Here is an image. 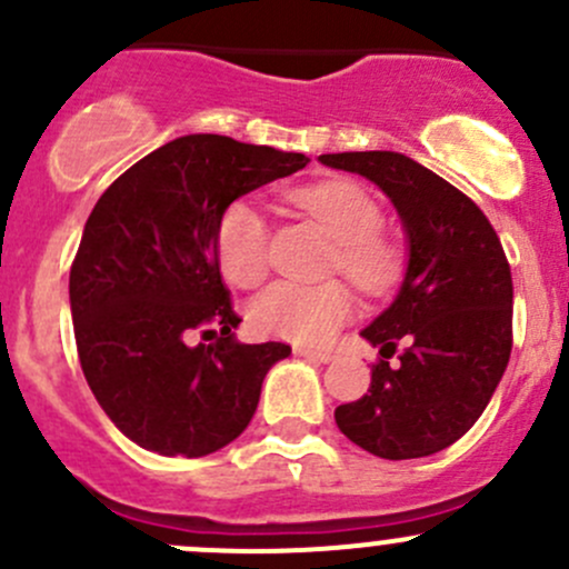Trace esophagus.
I'll return each instance as SVG.
<instances>
[{
  "label": "esophagus",
  "mask_w": 569,
  "mask_h": 569,
  "mask_svg": "<svg viewBox=\"0 0 569 569\" xmlns=\"http://www.w3.org/2000/svg\"><path fill=\"white\" fill-rule=\"evenodd\" d=\"M297 355H300V358H308V360H317V363H330V360L336 358V355L327 352V349H311V347H300L297 349Z\"/></svg>",
  "instance_id": "34e87169"
}]
</instances>
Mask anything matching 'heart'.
<instances>
[{
    "mask_svg": "<svg viewBox=\"0 0 569 569\" xmlns=\"http://www.w3.org/2000/svg\"><path fill=\"white\" fill-rule=\"evenodd\" d=\"M291 200L313 217L332 239L330 272H343L355 289L382 297L405 274V250L382 233L386 211L380 200L358 181L330 178L291 192ZM217 263L228 283L252 289L269 272V226L250 200H233L220 214L214 233ZM352 295L341 280L289 283L280 280L252 300L250 321L261 336L300 343L330 341L352 317Z\"/></svg>",
    "mask_w": 569,
    "mask_h": 569,
    "instance_id": "obj_1",
    "label": "heart"
}]
</instances>
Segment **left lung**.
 <instances>
[{
  "label": "left lung",
  "mask_w": 569,
  "mask_h": 569,
  "mask_svg": "<svg viewBox=\"0 0 569 569\" xmlns=\"http://www.w3.org/2000/svg\"><path fill=\"white\" fill-rule=\"evenodd\" d=\"M319 159L375 181L393 200L410 237L399 297L360 332L380 347L369 393L336 407L338 429L382 460L438 455L479 421L509 363L507 252L468 194L405 153L349 151ZM393 353L399 365L390 363Z\"/></svg>",
  "instance_id": "1"
}]
</instances>
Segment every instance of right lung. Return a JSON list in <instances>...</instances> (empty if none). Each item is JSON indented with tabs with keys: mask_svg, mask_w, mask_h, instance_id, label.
<instances>
[{
	"mask_svg": "<svg viewBox=\"0 0 569 569\" xmlns=\"http://www.w3.org/2000/svg\"><path fill=\"white\" fill-rule=\"evenodd\" d=\"M308 162L222 134L178 137L90 211L68 283L79 363L109 421L142 449L206 457L228 446L248 429L269 366L289 358V343L233 338L242 319L214 233L228 203Z\"/></svg>",
	"mask_w": 569,
	"mask_h": 569,
	"instance_id": "right-lung-1",
	"label": "right lung"
}]
</instances>
